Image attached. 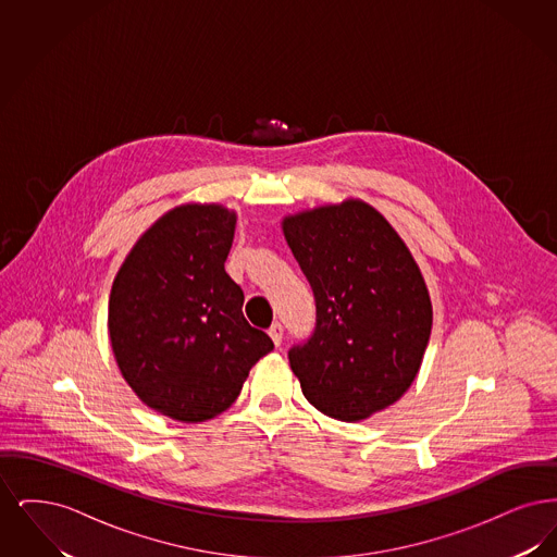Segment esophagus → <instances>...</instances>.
I'll return each instance as SVG.
<instances>
[{
  "label": "esophagus",
  "instance_id": "1",
  "mask_svg": "<svg viewBox=\"0 0 557 557\" xmlns=\"http://www.w3.org/2000/svg\"><path fill=\"white\" fill-rule=\"evenodd\" d=\"M269 336H271L273 345H282V336H284V327H282V323H273V325L269 327Z\"/></svg>",
  "mask_w": 557,
  "mask_h": 557
}]
</instances>
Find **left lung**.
<instances>
[{
    "label": "left lung",
    "instance_id": "obj_1",
    "mask_svg": "<svg viewBox=\"0 0 557 557\" xmlns=\"http://www.w3.org/2000/svg\"><path fill=\"white\" fill-rule=\"evenodd\" d=\"M282 232L318 307L313 336L288 352L302 395L341 422L388 409L418 377L432 332L411 250L359 198L286 214Z\"/></svg>",
    "mask_w": 557,
    "mask_h": 557
}]
</instances>
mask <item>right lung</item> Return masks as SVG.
<instances>
[{"mask_svg":"<svg viewBox=\"0 0 557 557\" xmlns=\"http://www.w3.org/2000/svg\"><path fill=\"white\" fill-rule=\"evenodd\" d=\"M238 214L187 202L133 244L108 298L114 361L137 398L162 416L198 424L238 398L252 366L273 350L242 313L227 275Z\"/></svg>","mask_w":557,"mask_h":557,"instance_id":"right-lung-1","label":"right lung"}]
</instances>
